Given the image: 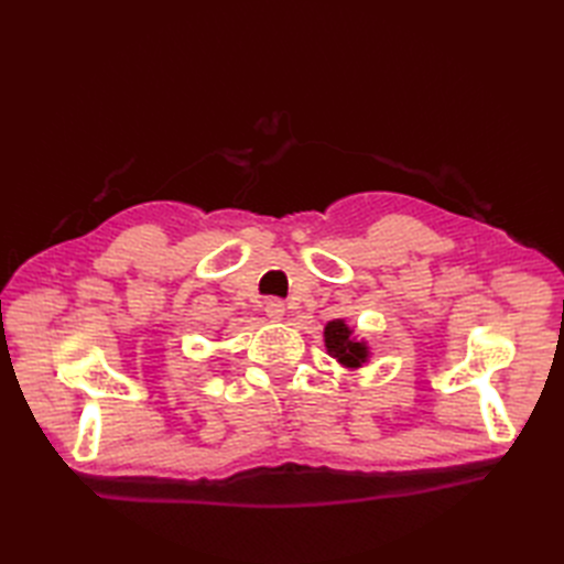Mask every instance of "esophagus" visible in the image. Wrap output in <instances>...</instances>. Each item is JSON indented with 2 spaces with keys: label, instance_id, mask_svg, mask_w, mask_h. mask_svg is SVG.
<instances>
[{
  "label": "esophagus",
  "instance_id": "obj_1",
  "mask_svg": "<svg viewBox=\"0 0 564 564\" xmlns=\"http://www.w3.org/2000/svg\"><path fill=\"white\" fill-rule=\"evenodd\" d=\"M284 303L280 299H268L265 301V315L272 319V322H280L284 317Z\"/></svg>",
  "mask_w": 564,
  "mask_h": 564
}]
</instances>
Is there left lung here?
Returning a JSON list of instances; mask_svg holds the SVG:
<instances>
[{
  "label": "left lung",
  "mask_w": 564,
  "mask_h": 564,
  "mask_svg": "<svg viewBox=\"0 0 564 564\" xmlns=\"http://www.w3.org/2000/svg\"><path fill=\"white\" fill-rule=\"evenodd\" d=\"M324 346H327V352L340 367L348 369H360L369 362L371 355L367 340L357 338L355 329L348 327L346 319L327 322V327H324Z\"/></svg>",
  "instance_id": "obj_1"
}]
</instances>
